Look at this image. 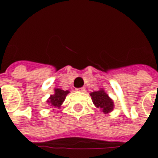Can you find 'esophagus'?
Here are the masks:
<instances>
[{
    "instance_id": "obj_1",
    "label": "esophagus",
    "mask_w": 158,
    "mask_h": 158,
    "mask_svg": "<svg viewBox=\"0 0 158 158\" xmlns=\"http://www.w3.org/2000/svg\"><path fill=\"white\" fill-rule=\"evenodd\" d=\"M76 90H77L78 92H85V87H81V88H78Z\"/></svg>"
}]
</instances>
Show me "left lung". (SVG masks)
<instances>
[{
	"instance_id": "8db88e82",
	"label": "left lung",
	"mask_w": 158,
	"mask_h": 158,
	"mask_svg": "<svg viewBox=\"0 0 158 158\" xmlns=\"http://www.w3.org/2000/svg\"><path fill=\"white\" fill-rule=\"evenodd\" d=\"M89 96H91V99L94 103V105L99 108L104 114L111 113L114 108V102L112 98H110L109 96L106 92L101 88L97 91H93L89 93Z\"/></svg>"
}]
</instances>
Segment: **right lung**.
<instances>
[{
    "mask_svg": "<svg viewBox=\"0 0 158 158\" xmlns=\"http://www.w3.org/2000/svg\"><path fill=\"white\" fill-rule=\"evenodd\" d=\"M69 93V90H63L60 88L54 89V94L51 95L46 102L52 107H61L63 102L65 101L66 96Z\"/></svg>",
    "mask_w": 158,
    "mask_h": 158,
    "instance_id": "add662e5",
    "label": "right lung"
}]
</instances>
